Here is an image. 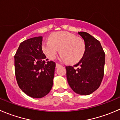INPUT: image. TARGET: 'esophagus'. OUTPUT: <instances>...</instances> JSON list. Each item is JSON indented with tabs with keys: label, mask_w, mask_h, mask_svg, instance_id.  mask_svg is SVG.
Wrapping results in <instances>:
<instances>
[{
	"label": "esophagus",
	"mask_w": 120,
	"mask_h": 120,
	"mask_svg": "<svg viewBox=\"0 0 120 120\" xmlns=\"http://www.w3.org/2000/svg\"><path fill=\"white\" fill-rule=\"evenodd\" d=\"M60 66H61V65H60V64L56 63V68H58V67H60Z\"/></svg>",
	"instance_id": "1"
}]
</instances>
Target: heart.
Listing matches in <instances>:
<instances>
[{
  "mask_svg": "<svg viewBox=\"0 0 120 120\" xmlns=\"http://www.w3.org/2000/svg\"><path fill=\"white\" fill-rule=\"evenodd\" d=\"M41 49L48 59H54L57 53L60 52V59L70 63H75L82 57L85 45L80 39L67 32H59L50 36L49 40L42 44Z\"/></svg>",
  "mask_w": 120,
  "mask_h": 120,
  "instance_id": "1",
  "label": "heart"
}]
</instances>
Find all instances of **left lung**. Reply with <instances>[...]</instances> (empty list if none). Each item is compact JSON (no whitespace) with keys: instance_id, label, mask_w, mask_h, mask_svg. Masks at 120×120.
Masks as SVG:
<instances>
[{"instance_id":"obj_1","label":"left lung","mask_w":120,"mask_h":120,"mask_svg":"<svg viewBox=\"0 0 120 120\" xmlns=\"http://www.w3.org/2000/svg\"><path fill=\"white\" fill-rule=\"evenodd\" d=\"M83 39L85 52L82 59L74 67L66 66L68 83L75 93L89 95L98 89L103 79L105 53L100 42L88 33L78 32Z\"/></svg>"}]
</instances>
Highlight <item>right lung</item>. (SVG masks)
Instances as JSON below:
<instances>
[{
	"instance_id": "obj_1",
	"label": "right lung",
	"mask_w": 120,
	"mask_h": 120,
	"mask_svg": "<svg viewBox=\"0 0 120 120\" xmlns=\"http://www.w3.org/2000/svg\"><path fill=\"white\" fill-rule=\"evenodd\" d=\"M43 37L21 43L15 56L16 79L20 88L33 98H42L53 84L56 63L48 61L41 49Z\"/></svg>"
}]
</instances>
